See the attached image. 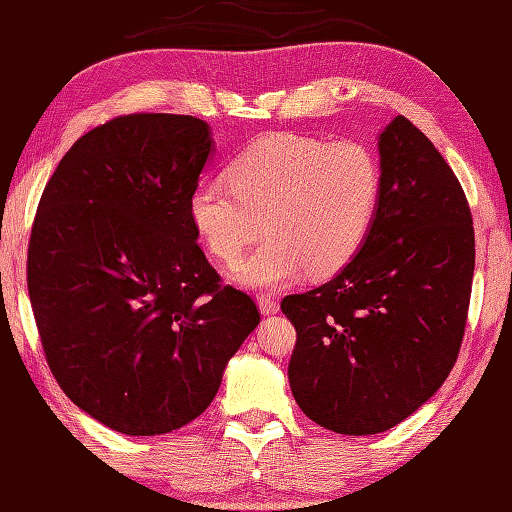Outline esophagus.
<instances>
[{"mask_svg": "<svg viewBox=\"0 0 512 512\" xmlns=\"http://www.w3.org/2000/svg\"><path fill=\"white\" fill-rule=\"evenodd\" d=\"M257 303H259V310H262V314H277L279 312V301L275 297L262 295L257 299Z\"/></svg>", "mask_w": 512, "mask_h": 512, "instance_id": "esophagus-1", "label": "esophagus"}]
</instances>
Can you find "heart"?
<instances>
[{"label": "heart", "mask_w": 512, "mask_h": 512, "mask_svg": "<svg viewBox=\"0 0 512 512\" xmlns=\"http://www.w3.org/2000/svg\"><path fill=\"white\" fill-rule=\"evenodd\" d=\"M380 184L378 160L361 143L273 134L233 162L231 182L195 184L189 215L224 264L239 262L266 222L270 239L235 268L233 279L275 290L306 268L312 277H330L350 262L374 224Z\"/></svg>", "instance_id": "1"}]
</instances>
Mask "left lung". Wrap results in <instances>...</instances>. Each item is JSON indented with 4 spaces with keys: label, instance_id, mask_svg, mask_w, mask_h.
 Here are the masks:
<instances>
[{
    "label": "left lung",
    "instance_id": "left-lung-1",
    "mask_svg": "<svg viewBox=\"0 0 512 512\" xmlns=\"http://www.w3.org/2000/svg\"><path fill=\"white\" fill-rule=\"evenodd\" d=\"M380 202L363 246L328 284L281 301L297 330L288 380L321 427L372 436L396 427L447 380L475 270L471 209L416 125L378 134Z\"/></svg>",
    "mask_w": 512,
    "mask_h": 512
}]
</instances>
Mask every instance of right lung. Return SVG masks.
Here are the masks:
<instances>
[{"label":"right lung","instance_id":"1","mask_svg":"<svg viewBox=\"0 0 512 512\" xmlns=\"http://www.w3.org/2000/svg\"><path fill=\"white\" fill-rule=\"evenodd\" d=\"M213 151L195 116H118L61 158L32 224L46 361L76 407L125 436L198 418L259 323L195 244L189 198Z\"/></svg>","mask_w":512,"mask_h":512}]
</instances>
